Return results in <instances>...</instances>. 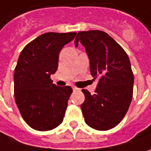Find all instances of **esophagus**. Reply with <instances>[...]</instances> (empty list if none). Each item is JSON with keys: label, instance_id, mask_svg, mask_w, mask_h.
<instances>
[{"label": "esophagus", "instance_id": "1", "mask_svg": "<svg viewBox=\"0 0 151 151\" xmlns=\"http://www.w3.org/2000/svg\"><path fill=\"white\" fill-rule=\"evenodd\" d=\"M73 91H79V89H78V87H75V86H73Z\"/></svg>", "mask_w": 151, "mask_h": 151}]
</instances>
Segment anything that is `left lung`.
Returning <instances> with one entry per match:
<instances>
[{
	"label": "left lung",
	"mask_w": 151,
	"mask_h": 151,
	"mask_svg": "<svg viewBox=\"0 0 151 151\" xmlns=\"http://www.w3.org/2000/svg\"><path fill=\"white\" fill-rule=\"evenodd\" d=\"M85 47L90 60L91 74L99 82L95 93L83 89L81 110L86 123L98 130L116 126L124 117L133 96L134 75L129 57L123 47L105 32H78V42Z\"/></svg>",
	"instance_id": "1"
}]
</instances>
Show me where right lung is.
<instances>
[{
  "label": "right lung",
  "instance_id": "add662e5",
  "mask_svg": "<svg viewBox=\"0 0 151 151\" xmlns=\"http://www.w3.org/2000/svg\"><path fill=\"white\" fill-rule=\"evenodd\" d=\"M77 35L46 33L29 42L14 69V99L21 116L33 129L47 131L63 121L73 89L52 84L51 74L58 68L59 53Z\"/></svg>",
  "mask_w": 151,
  "mask_h": 151
}]
</instances>
